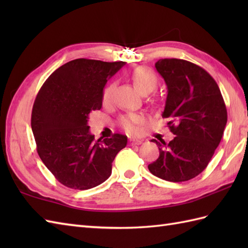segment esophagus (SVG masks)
Segmentation results:
<instances>
[{
	"label": "esophagus",
	"mask_w": 248,
	"mask_h": 248,
	"mask_svg": "<svg viewBox=\"0 0 248 248\" xmlns=\"http://www.w3.org/2000/svg\"><path fill=\"white\" fill-rule=\"evenodd\" d=\"M129 143L130 145H140L141 143H143V140H135V139H130L129 140Z\"/></svg>",
	"instance_id": "esophagus-1"
}]
</instances>
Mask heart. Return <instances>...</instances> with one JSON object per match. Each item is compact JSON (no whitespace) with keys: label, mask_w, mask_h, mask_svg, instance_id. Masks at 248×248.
<instances>
[{"label":"heart","mask_w":248,"mask_h":248,"mask_svg":"<svg viewBox=\"0 0 248 248\" xmlns=\"http://www.w3.org/2000/svg\"><path fill=\"white\" fill-rule=\"evenodd\" d=\"M130 77L131 80L133 81L135 87L144 94L154 92L157 86V78L155 76V73L147 67H136L135 69L131 71ZM114 88V83H108V85L103 88L101 93V100L104 105H108L112 102ZM145 117L140 114H129L124 116V117H121L120 119L121 125H123L124 129L130 134L138 133L140 129V125H143L145 124Z\"/></svg>","instance_id":"heart-1"}]
</instances>
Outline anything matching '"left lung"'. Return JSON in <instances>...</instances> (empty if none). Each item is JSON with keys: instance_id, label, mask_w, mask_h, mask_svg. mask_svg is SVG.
I'll return each mask as SVG.
<instances>
[{"instance_id": "obj_1", "label": "left lung", "mask_w": 248, "mask_h": 248, "mask_svg": "<svg viewBox=\"0 0 248 248\" xmlns=\"http://www.w3.org/2000/svg\"><path fill=\"white\" fill-rule=\"evenodd\" d=\"M167 85L162 116L176 136L159 146L160 155L148 165L152 175L170 182L187 181L204 170L223 138L227 109L218 85L202 67L178 59L155 62Z\"/></svg>"}]
</instances>
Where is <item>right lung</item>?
<instances>
[{
	"label": "right lung",
	"instance_id": "right-lung-1",
	"mask_svg": "<svg viewBox=\"0 0 248 248\" xmlns=\"http://www.w3.org/2000/svg\"><path fill=\"white\" fill-rule=\"evenodd\" d=\"M124 64L73 60L52 73L37 94L31 119L37 152L62 186L88 189L101 184L127 146V136L118 133L94 140L87 124L89 114L102 108L108 78Z\"/></svg>",
	"mask_w": 248,
	"mask_h": 248
}]
</instances>
